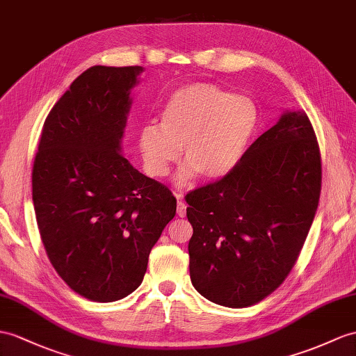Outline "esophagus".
<instances>
[{
  "instance_id": "34e87169",
  "label": "esophagus",
  "mask_w": 356,
  "mask_h": 356,
  "mask_svg": "<svg viewBox=\"0 0 356 356\" xmlns=\"http://www.w3.org/2000/svg\"><path fill=\"white\" fill-rule=\"evenodd\" d=\"M175 196H177V199H178V202H177V213H178L179 218H184V216H186V208H187V204L184 202L183 193H175Z\"/></svg>"
}]
</instances>
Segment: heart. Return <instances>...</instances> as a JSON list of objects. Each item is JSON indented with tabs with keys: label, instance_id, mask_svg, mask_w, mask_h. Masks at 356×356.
I'll return each mask as SVG.
<instances>
[{
	"label": "heart",
	"instance_id": "heart-1",
	"mask_svg": "<svg viewBox=\"0 0 356 356\" xmlns=\"http://www.w3.org/2000/svg\"><path fill=\"white\" fill-rule=\"evenodd\" d=\"M257 122L258 111L249 98L211 83H193L168 98L160 127L149 124L140 129L138 148L152 177H166L183 148L181 178L197 173L202 179H218L245 154Z\"/></svg>",
	"mask_w": 356,
	"mask_h": 356
}]
</instances>
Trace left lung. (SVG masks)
Wrapping results in <instances>:
<instances>
[{
	"label": "left lung",
	"instance_id": "8db88e82",
	"mask_svg": "<svg viewBox=\"0 0 356 356\" xmlns=\"http://www.w3.org/2000/svg\"><path fill=\"white\" fill-rule=\"evenodd\" d=\"M322 190V159L303 110L281 119L219 181L186 195L190 280L229 308L258 303L296 264Z\"/></svg>",
	"mask_w": 356,
	"mask_h": 356
}]
</instances>
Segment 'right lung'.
<instances>
[{"mask_svg":"<svg viewBox=\"0 0 356 356\" xmlns=\"http://www.w3.org/2000/svg\"><path fill=\"white\" fill-rule=\"evenodd\" d=\"M140 66H92L45 119L33 164L42 243L60 278L95 302L142 284L152 246L177 213L170 190L120 152Z\"/></svg>","mask_w":356,"mask_h":356,"instance_id":"1","label":"right lung"}]
</instances>
